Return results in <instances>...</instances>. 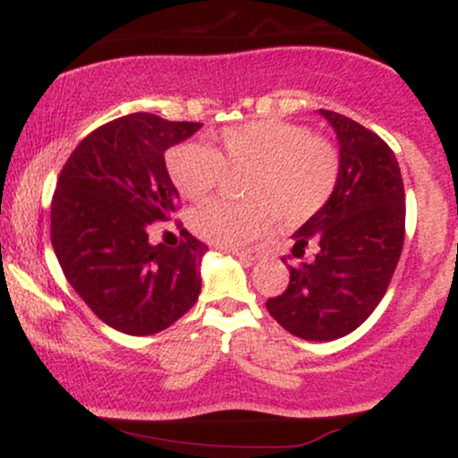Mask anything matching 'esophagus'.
I'll use <instances>...</instances> for the list:
<instances>
[{
    "label": "esophagus",
    "instance_id": "esophagus-1",
    "mask_svg": "<svg viewBox=\"0 0 458 458\" xmlns=\"http://www.w3.org/2000/svg\"><path fill=\"white\" fill-rule=\"evenodd\" d=\"M233 254H236L239 259H243V260L254 262V260H259L262 254H265V250H262V247H251V250H233Z\"/></svg>",
    "mask_w": 458,
    "mask_h": 458
}]
</instances>
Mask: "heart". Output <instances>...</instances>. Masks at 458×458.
<instances>
[{"instance_id": "obj_1", "label": "heart", "mask_w": 458, "mask_h": 458, "mask_svg": "<svg viewBox=\"0 0 458 458\" xmlns=\"http://www.w3.org/2000/svg\"><path fill=\"white\" fill-rule=\"evenodd\" d=\"M165 170L189 199L207 198L228 170L245 172L239 181L243 202L208 199L189 213L199 239L230 247L265 233L271 211L286 224L317 215L338 187L340 155L301 124L267 118L224 129L219 150L202 140L172 146Z\"/></svg>"}]
</instances>
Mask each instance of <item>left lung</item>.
I'll list each match as a JSON object with an SVG mask.
<instances>
[{"label":"left lung","instance_id":"8db88e82","mask_svg":"<svg viewBox=\"0 0 458 458\" xmlns=\"http://www.w3.org/2000/svg\"><path fill=\"white\" fill-rule=\"evenodd\" d=\"M320 115L340 144L338 187L293 234L291 282L267 310L297 338L325 343L360 327L386 295L403 251L404 187L379 135L343 114ZM308 246L315 256L303 261Z\"/></svg>","mask_w":458,"mask_h":458}]
</instances>
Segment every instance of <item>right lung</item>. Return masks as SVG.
<instances>
[{"mask_svg":"<svg viewBox=\"0 0 458 458\" xmlns=\"http://www.w3.org/2000/svg\"><path fill=\"white\" fill-rule=\"evenodd\" d=\"M199 123L129 114L94 129L68 157L51 199V245L68 284L109 327L152 335L198 301L208 247L181 230L152 245L148 230L178 208L165 150Z\"/></svg>","mask_w":458,"mask_h":458,"instance_id":"1","label":"right lung"}]
</instances>
